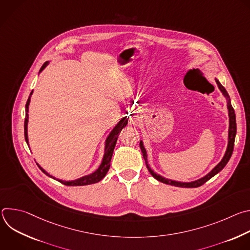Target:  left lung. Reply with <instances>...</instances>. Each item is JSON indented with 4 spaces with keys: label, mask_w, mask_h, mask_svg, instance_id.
<instances>
[{
    "label": "left lung",
    "mask_w": 250,
    "mask_h": 250,
    "mask_svg": "<svg viewBox=\"0 0 250 250\" xmlns=\"http://www.w3.org/2000/svg\"><path fill=\"white\" fill-rule=\"evenodd\" d=\"M216 82L220 88V90L223 92L224 96L227 98L228 100V109H229V145H228V148H227V151H226V154L224 156V158L222 159V161L213 168L208 175H206L205 177L201 178V179L197 180V181H194V182H178V181H173V180H170V179H167V178H164L156 173L153 172V170H151V168L149 167L148 165V162H147V155H146V150L144 146V145H142V141L139 142V146H140V149H141V152L142 154H144V158L146 160V167L148 169V171L150 172V174L155 178L156 180L164 183V184H168V185H171V186H176V187H182V188H197V187H200L202 186L203 184H205L208 180H209L211 177L215 176L216 174H218L221 170L224 169V167L227 165V163L229 162V160L230 159L231 157V154H232V151H233V146H234V139H235V134H236V120H235V114H234V110L232 108V105L230 104V99H229V96L227 92V90L224 88V86L219 82V80L216 79Z\"/></svg>",
    "instance_id": "left-lung-1"
}]
</instances>
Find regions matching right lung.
<instances>
[{
  "instance_id": "add662e5",
  "label": "right lung",
  "mask_w": 250,
  "mask_h": 250,
  "mask_svg": "<svg viewBox=\"0 0 250 250\" xmlns=\"http://www.w3.org/2000/svg\"><path fill=\"white\" fill-rule=\"evenodd\" d=\"M48 64V62H45L42 68H41V71H42L46 65ZM32 94V91L26 101V104H25V119H24V138H25V141L26 144L28 145V139H27V119H28V104H29V102H30V96ZM127 124V121L125 118L122 119L121 122L117 125V126L112 130V132L110 133V135L108 136V138H106L105 140V147H104V158H103V161L100 165V167L92 174L90 175H87V176H84V177H81L79 178V179H76V180H73V181H63V180H59V179H55V178L51 175H49L45 170H43L39 164L38 166L40 167V169L44 173L46 174L47 176L53 178V179L57 180L58 182L66 185V186H85V185H90V184H95L99 181H101L103 178L105 176L106 172L109 171L110 169V166H111V159H112V156H113V152H114V149H115V146H116V144H117V140H118V137H119V134L121 132V130Z\"/></svg>"
}]
</instances>
